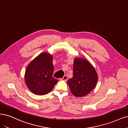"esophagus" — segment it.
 <instances>
[{"mask_svg":"<svg viewBox=\"0 0 128 128\" xmlns=\"http://www.w3.org/2000/svg\"><path fill=\"white\" fill-rule=\"evenodd\" d=\"M61 79V80H64V81H67V79H68V77L66 75H64Z\"/></svg>","mask_w":128,"mask_h":128,"instance_id":"obj_1","label":"esophagus"}]
</instances>
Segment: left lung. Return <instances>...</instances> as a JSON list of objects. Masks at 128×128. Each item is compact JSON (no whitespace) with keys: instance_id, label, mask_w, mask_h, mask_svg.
<instances>
[{"instance_id":"8db88e82","label":"left lung","mask_w":128,"mask_h":128,"mask_svg":"<svg viewBox=\"0 0 128 128\" xmlns=\"http://www.w3.org/2000/svg\"><path fill=\"white\" fill-rule=\"evenodd\" d=\"M98 75L95 68L84 58L74 59L73 76L67 81L72 93L76 97L88 95L96 87Z\"/></svg>"}]
</instances>
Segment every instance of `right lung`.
Masks as SVG:
<instances>
[{
    "label": "right lung",
    "mask_w": 128,
    "mask_h": 128,
    "mask_svg": "<svg viewBox=\"0 0 128 128\" xmlns=\"http://www.w3.org/2000/svg\"><path fill=\"white\" fill-rule=\"evenodd\" d=\"M53 56L42 52L26 67L24 75L26 85L33 94L44 95L50 92L58 80L52 77L54 71Z\"/></svg>",
    "instance_id": "add662e5"
}]
</instances>
